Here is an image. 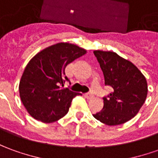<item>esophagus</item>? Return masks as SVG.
<instances>
[{"label": "esophagus", "mask_w": 158, "mask_h": 158, "mask_svg": "<svg viewBox=\"0 0 158 158\" xmlns=\"http://www.w3.org/2000/svg\"><path fill=\"white\" fill-rule=\"evenodd\" d=\"M93 97V94H91V93H89V94H85V98H92Z\"/></svg>", "instance_id": "obj_1"}]
</instances>
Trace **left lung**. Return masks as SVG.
<instances>
[{
	"mask_svg": "<svg viewBox=\"0 0 158 158\" xmlns=\"http://www.w3.org/2000/svg\"><path fill=\"white\" fill-rule=\"evenodd\" d=\"M105 84L113 89L104 98V106L93 117L107 125L124 124L137 115L148 93L145 77L132 62L114 52L95 50Z\"/></svg>",
	"mask_w": 158,
	"mask_h": 158,
	"instance_id": "left-lung-1",
	"label": "left lung"
}]
</instances>
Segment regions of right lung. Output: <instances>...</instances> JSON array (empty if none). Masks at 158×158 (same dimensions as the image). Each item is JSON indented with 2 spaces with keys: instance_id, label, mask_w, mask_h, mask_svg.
Wrapping results in <instances>:
<instances>
[{
  "instance_id": "right-lung-1",
  "label": "right lung",
  "mask_w": 158,
  "mask_h": 158,
  "mask_svg": "<svg viewBox=\"0 0 158 158\" xmlns=\"http://www.w3.org/2000/svg\"><path fill=\"white\" fill-rule=\"evenodd\" d=\"M86 52L75 44L60 42L30 60L20 80L19 92L31 117L43 123H52L65 116L73 98L79 93L60 86L68 80L65 68Z\"/></svg>"
}]
</instances>
